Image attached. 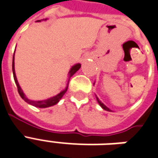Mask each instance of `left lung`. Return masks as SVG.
<instances>
[{"mask_svg":"<svg viewBox=\"0 0 158 158\" xmlns=\"http://www.w3.org/2000/svg\"><path fill=\"white\" fill-rule=\"evenodd\" d=\"M96 99H97V101H98V103H99V106H101V107H102L103 109L106 110H108V111H110V110L109 108H108V107H106V106H105V105H104V104H103V103L101 102L100 100H99V98H98L97 96H96Z\"/></svg>","mask_w":158,"mask_h":158,"instance_id":"left-lung-1","label":"left lung"}]
</instances>
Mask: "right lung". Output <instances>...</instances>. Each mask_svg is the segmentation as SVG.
Masks as SVG:
<instances>
[{
    "mask_svg": "<svg viewBox=\"0 0 158 158\" xmlns=\"http://www.w3.org/2000/svg\"><path fill=\"white\" fill-rule=\"evenodd\" d=\"M40 21H41V20H37L36 22H40ZM80 68H81V64H75V65H73V66L71 67V69H70V71H69V81H70V77H72L74 74L76 73ZM13 78H14V81H15V83H16L17 85L18 92H19V94L20 97H21L25 102H27L28 104H30V105L35 106V107H37V108H47V107H50V106H54V105H56V104L61 99V98L63 97L64 94L66 93L67 88H68V84H67V87L64 88V90L61 91L59 94H58L55 95V96H53L52 98H49V99H45V100H40V101L31 100V99H28L27 97L25 96V94H23V90H22V88H20L19 84V81L17 80L16 74H15V69H14V55H13ZM68 83H69V82H68Z\"/></svg>",
    "mask_w": 158,
    "mask_h": 158,
    "instance_id": "1",
    "label": "right lung"
}]
</instances>
